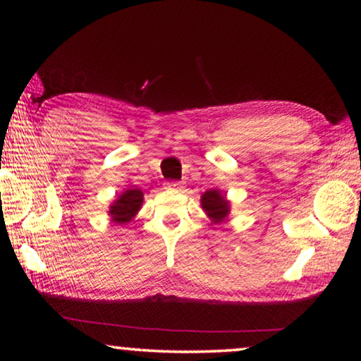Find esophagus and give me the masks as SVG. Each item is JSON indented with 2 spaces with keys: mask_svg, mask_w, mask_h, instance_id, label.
I'll return each instance as SVG.
<instances>
[{
  "mask_svg": "<svg viewBox=\"0 0 361 361\" xmlns=\"http://www.w3.org/2000/svg\"><path fill=\"white\" fill-rule=\"evenodd\" d=\"M166 188L167 189H181V183L170 181V183H166Z\"/></svg>",
  "mask_w": 361,
  "mask_h": 361,
  "instance_id": "esophagus-1",
  "label": "esophagus"
}]
</instances>
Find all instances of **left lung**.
I'll list each match as a JSON object with an SVG mask.
<instances>
[{
	"label": "left lung",
	"instance_id": "1",
	"mask_svg": "<svg viewBox=\"0 0 361 361\" xmlns=\"http://www.w3.org/2000/svg\"><path fill=\"white\" fill-rule=\"evenodd\" d=\"M200 204H202V209L207 213V216L215 224L223 223L231 212L229 200L226 199V194H223L219 189L205 191L202 197H200Z\"/></svg>",
	"mask_w": 361,
	"mask_h": 361
}]
</instances>
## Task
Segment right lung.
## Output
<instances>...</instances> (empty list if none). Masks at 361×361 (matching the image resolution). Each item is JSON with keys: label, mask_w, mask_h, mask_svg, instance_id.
<instances>
[{"label": "right lung", "mask_w": 361, "mask_h": 361, "mask_svg": "<svg viewBox=\"0 0 361 361\" xmlns=\"http://www.w3.org/2000/svg\"><path fill=\"white\" fill-rule=\"evenodd\" d=\"M143 204V192L140 189H127L109 205L108 215L116 224L130 223Z\"/></svg>", "instance_id": "right-lung-1"}]
</instances>
